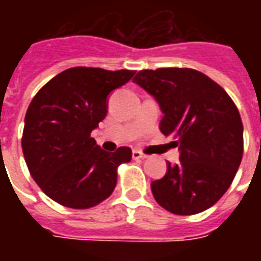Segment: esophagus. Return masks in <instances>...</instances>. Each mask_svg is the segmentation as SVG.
<instances>
[{"instance_id": "34e87169", "label": "esophagus", "mask_w": 261, "mask_h": 261, "mask_svg": "<svg viewBox=\"0 0 261 261\" xmlns=\"http://www.w3.org/2000/svg\"><path fill=\"white\" fill-rule=\"evenodd\" d=\"M145 158H147V155H144V153L140 152V151H137V149L133 151V159H137V161H138V159H145Z\"/></svg>"}]
</instances>
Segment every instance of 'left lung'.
<instances>
[{
  "label": "left lung",
  "instance_id": "obj_1",
  "mask_svg": "<svg viewBox=\"0 0 261 261\" xmlns=\"http://www.w3.org/2000/svg\"><path fill=\"white\" fill-rule=\"evenodd\" d=\"M133 82L156 100L159 130L179 147V164L166 162L162 179L151 183L161 207L177 215L207 210L229 189L243 153L241 114L229 95L192 68L144 69Z\"/></svg>",
  "mask_w": 261,
  "mask_h": 261
}]
</instances>
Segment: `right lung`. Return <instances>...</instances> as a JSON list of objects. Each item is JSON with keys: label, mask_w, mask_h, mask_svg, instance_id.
<instances>
[{"label": "right lung", "mask_w": 261, "mask_h": 261, "mask_svg": "<svg viewBox=\"0 0 261 261\" xmlns=\"http://www.w3.org/2000/svg\"><path fill=\"white\" fill-rule=\"evenodd\" d=\"M134 74L74 67L56 75L33 97L25 116L22 151L32 177L51 200L84 210L113 193L116 169L130 162L131 149L108 152L91 133L108 114L110 93Z\"/></svg>", "instance_id": "add662e5"}]
</instances>
